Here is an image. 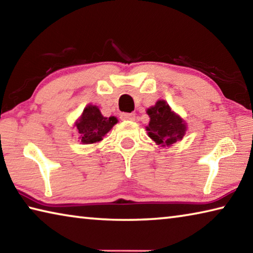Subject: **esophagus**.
Instances as JSON below:
<instances>
[{"label":"esophagus","mask_w":253,"mask_h":253,"mask_svg":"<svg viewBox=\"0 0 253 253\" xmlns=\"http://www.w3.org/2000/svg\"><path fill=\"white\" fill-rule=\"evenodd\" d=\"M122 119L123 121H135V115L134 114H129V113H123L122 114Z\"/></svg>","instance_id":"esophagus-1"}]
</instances>
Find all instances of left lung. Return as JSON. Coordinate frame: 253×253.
Masks as SVG:
<instances>
[{"instance_id":"left-lung-1","label":"left lung","mask_w":253,"mask_h":253,"mask_svg":"<svg viewBox=\"0 0 253 253\" xmlns=\"http://www.w3.org/2000/svg\"><path fill=\"white\" fill-rule=\"evenodd\" d=\"M146 113L149 116V123L146 126L147 135L156 145H161L162 147L172 146L185 135L186 123L164 99L157 100Z\"/></svg>"}]
</instances>
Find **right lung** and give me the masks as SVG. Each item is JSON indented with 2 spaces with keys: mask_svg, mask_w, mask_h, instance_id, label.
Listing matches in <instances>:
<instances>
[{
  "mask_svg": "<svg viewBox=\"0 0 253 253\" xmlns=\"http://www.w3.org/2000/svg\"><path fill=\"white\" fill-rule=\"evenodd\" d=\"M118 119L115 116L104 117L101 111L95 105H87L83 114L75 122V127L79 134L81 144H96L102 140Z\"/></svg>",
  "mask_w": 253,
  "mask_h": 253,
  "instance_id": "obj_1",
  "label": "right lung"
}]
</instances>
